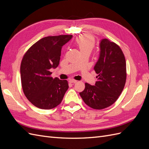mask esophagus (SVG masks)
Wrapping results in <instances>:
<instances>
[{"label": "esophagus", "instance_id": "34e87169", "mask_svg": "<svg viewBox=\"0 0 149 149\" xmlns=\"http://www.w3.org/2000/svg\"><path fill=\"white\" fill-rule=\"evenodd\" d=\"M69 81H70L71 83H77V81L74 80V79H70Z\"/></svg>", "mask_w": 149, "mask_h": 149}]
</instances>
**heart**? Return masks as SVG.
Returning <instances> with one entry per match:
<instances>
[{
  "label": "heart",
  "instance_id": "heart-1",
  "mask_svg": "<svg viewBox=\"0 0 149 149\" xmlns=\"http://www.w3.org/2000/svg\"><path fill=\"white\" fill-rule=\"evenodd\" d=\"M76 43L80 49L81 52H89L91 53L95 45L94 38L91 35H81L76 39Z\"/></svg>",
  "mask_w": 149,
  "mask_h": 149
}]
</instances>
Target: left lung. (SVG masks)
I'll return each mask as SVG.
<instances>
[{
    "instance_id": "8db88e82",
    "label": "left lung",
    "mask_w": 149,
    "mask_h": 149,
    "mask_svg": "<svg viewBox=\"0 0 149 149\" xmlns=\"http://www.w3.org/2000/svg\"><path fill=\"white\" fill-rule=\"evenodd\" d=\"M100 56L94 70L97 76L94 86L85 83L79 93L86 104L94 109H102L118 100L126 81V63L120 47L106 38L100 43Z\"/></svg>"
}]
</instances>
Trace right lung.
I'll return each mask as SVG.
<instances>
[{
    "label": "right lung",
    "instance_id": "right-lung-1",
    "mask_svg": "<svg viewBox=\"0 0 149 149\" xmlns=\"http://www.w3.org/2000/svg\"><path fill=\"white\" fill-rule=\"evenodd\" d=\"M73 35L49 36L40 39L26 52L20 65L22 86L24 94L40 109H51L61 102L68 83L53 78L51 68L59 65L62 47Z\"/></svg>",
    "mask_w": 149,
    "mask_h": 149
}]
</instances>
